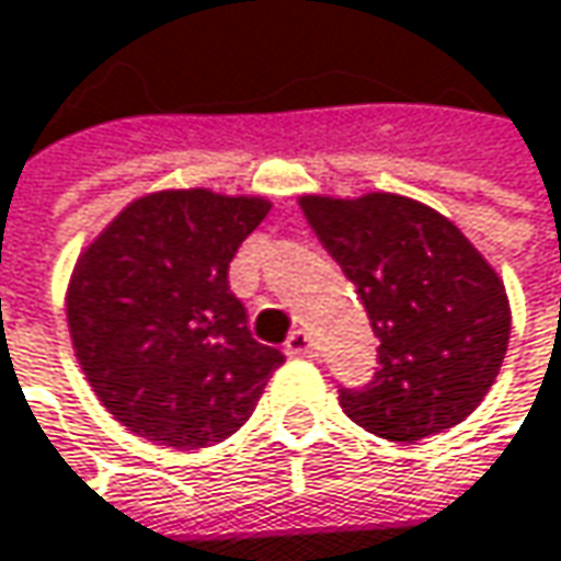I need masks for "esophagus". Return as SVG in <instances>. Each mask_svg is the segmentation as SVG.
I'll list each match as a JSON object with an SVG mask.
<instances>
[{
  "label": "esophagus",
  "instance_id": "34e87169",
  "mask_svg": "<svg viewBox=\"0 0 561 561\" xmlns=\"http://www.w3.org/2000/svg\"><path fill=\"white\" fill-rule=\"evenodd\" d=\"M285 355H291V358H313V355H317V346H313V340L308 333L295 330V333L288 336V343H285Z\"/></svg>",
  "mask_w": 561,
  "mask_h": 561
}]
</instances>
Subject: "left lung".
<instances>
[{"mask_svg": "<svg viewBox=\"0 0 561 561\" xmlns=\"http://www.w3.org/2000/svg\"><path fill=\"white\" fill-rule=\"evenodd\" d=\"M298 203L380 340L375 380L340 390L343 412L378 438L410 445L463 422L508 352L499 273L450 218L410 196L311 193Z\"/></svg>", "mask_w": 561, "mask_h": 561, "instance_id": "8db88e82", "label": "left lung"}]
</instances>
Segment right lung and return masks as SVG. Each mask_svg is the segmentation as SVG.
Instances as JSON below:
<instances>
[{
    "label": "right lung",
    "mask_w": 561,
    "mask_h": 561,
    "mask_svg": "<svg viewBox=\"0 0 561 561\" xmlns=\"http://www.w3.org/2000/svg\"><path fill=\"white\" fill-rule=\"evenodd\" d=\"M270 199L206 186L133 199L82 250L66 320L104 410L154 445L196 450L234 435L285 362L250 336L228 263Z\"/></svg>",
    "instance_id": "obj_1"
}]
</instances>
